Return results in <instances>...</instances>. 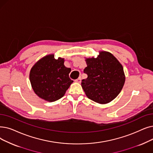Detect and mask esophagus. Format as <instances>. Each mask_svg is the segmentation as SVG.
Here are the masks:
<instances>
[{
	"mask_svg": "<svg viewBox=\"0 0 153 153\" xmlns=\"http://www.w3.org/2000/svg\"><path fill=\"white\" fill-rule=\"evenodd\" d=\"M76 82H77V83H81V77H79L78 79H77L75 81Z\"/></svg>",
	"mask_w": 153,
	"mask_h": 153,
	"instance_id": "obj_1",
	"label": "esophagus"
}]
</instances>
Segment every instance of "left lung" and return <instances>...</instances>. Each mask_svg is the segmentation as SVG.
I'll list each match as a JSON object with an SVG mask.
<instances>
[{"label":"left lung","instance_id":"8db88e82","mask_svg":"<svg viewBox=\"0 0 153 153\" xmlns=\"http://www.w3.org/2000/svg\"><path fill=\"white\" fill-rule=\"evenodd\" d=\"M85 61L87 67L84 72L88 77L81 82L85 95L99 104L110 102L118 96L124 84L123 65L106 51L99 52L96 58H86Z\"/></svg>","mask_w":153,"mask_h":153}]
</instances>
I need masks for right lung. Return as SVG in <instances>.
Listing matches in <instances>:
<instances>
[{"label":"right lung","mask_w":153,"mask_h":153,"mask_svg":"<svg viewBox=\"0 0 153 153\" xmlns=\"http://www.w3.org/2000/svg\"><path fill=\"white\" fill-rule=\"evenodd\" d=\"M64 59L49 54L38 61L32 68L29 79L32 88L41 99L54 102L64 96L73 82L69 76L71 69L64 64Z\"/></svg>","instance_id":"add662e5"}]
</instances>
